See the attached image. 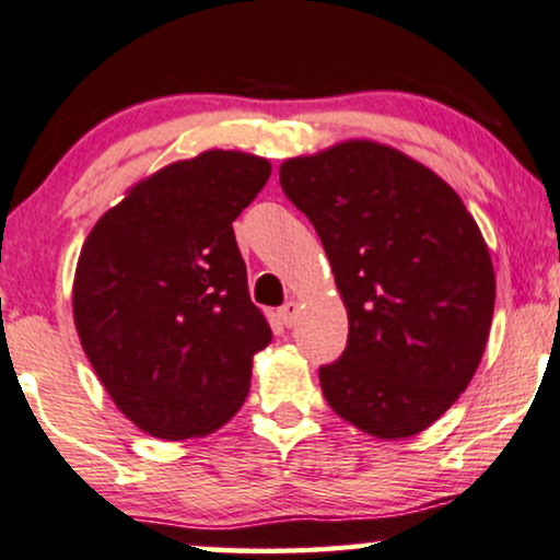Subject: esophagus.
<instances>
[{
    "label": "esophagus",
    "instance_id": "esophagus-1",
    "mask_svg": "<svg viewBox=\"0 0 560 560\" xmlns=\"http://www.w3.org/2000/svg\"><path fill=\"white\" fill-rule=\"evenodd\" d=\"M278 316H280V322L285 324V327H293L295 319H299V303H295V301H288L285 306H282L280 312H278Z\"/></svg>",
    "mask_w": 560,
    "mask_h": 560
}]
</instances>
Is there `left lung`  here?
Listing matches in <instances>:
<instances>
[{"label":"left lung","instance_id":"obj_1","mask_svg":"<svg viewBox=\"0 0 560 560\" xmlns=\"http://www.w3.org/2000/svg\"><path fill=\"white\" fill-rule=\"evenodd\" d=\"M348 308L324 399L376 439L416 436L457 402L491 332L495 275L457 191L395 148L350 140L280 165Z\"/></svg>","mask_w":560,"mask_h":560}]
</instances>
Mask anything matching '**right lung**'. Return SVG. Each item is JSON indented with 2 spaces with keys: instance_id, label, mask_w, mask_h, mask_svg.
Returning a JSON list of instances; mask_svg holds the SVG:
<instances>
[{
  "instance_id": "add662e5",
  "label": "right lung",
  "mask_w": 560,
  "mask_h": 560,
  "mask_svg": "<svg viewBox=\"0 0 560 560\" xmlns=\"http://www.w3.org/2000/svg\"><path fill=\"white\" fill-rule=\"evenodd\" d=\"M236 150L165 165L95 223L72 308L116 407L155 439L212 433L238 412L272 332L246 285L233 220L267 184Z\"/></svg>"
}]
</instances>
